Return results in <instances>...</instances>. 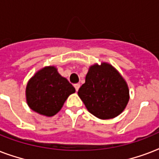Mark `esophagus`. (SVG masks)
<instances>
[{
    "label": "esophagus",
    "mask_w": 159,
    "mask_h": 159,
    "mask_svg": "<svg viewBox=\"0 0 159 159\" xmlns=\"http://www.w3.org/2000/svg\"><path fill=\"white\" fill-rule=\"evenodd\" d=\"M74 87H75V89H76V91H78V89H79V87H80V84L79 83H77V84H74Z\"/></svg>",
    "instance_id": "esophagus-1"
}]
</instances>
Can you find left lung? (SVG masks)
Wrapping results in <instances>:
<instances>
[{
    "instance_id": "1",
    "label": "left lung",
    "mask_w": 159,
    "mask_h": 159,
    "mask_svg": "<svg viewBox=\"0 0 159 159\" xmlns=\"http://www.w3.org/2000/svg\"><path fill=\"white\" fill-rule=\"evenodd\" d=\"M78 96L90 113L102 120L119 116L128 103L125 81L111 65L102 63L90 67Z\"/></svg>"
}]
</instances>
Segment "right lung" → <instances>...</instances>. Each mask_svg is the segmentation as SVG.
Listing matches in <instances>:
<instances>
[{
    "instance_id": "add662e5",
    "label": "right lung",
    "mask_w": 159,
    "mask_h": 159,
    "mask_svg": "<svg viewBox=\"0 0 159 159\" xmlns=\"http://www.w3.org/2000/svg\"><path fill=\"white\" fill-rule=\"evenodd\" d=\"M74 92L73 86L54 67H46L29 81L26 100L33 111L53 116L61 110L68 96Z\"/></svg>"
}]
</instances>
